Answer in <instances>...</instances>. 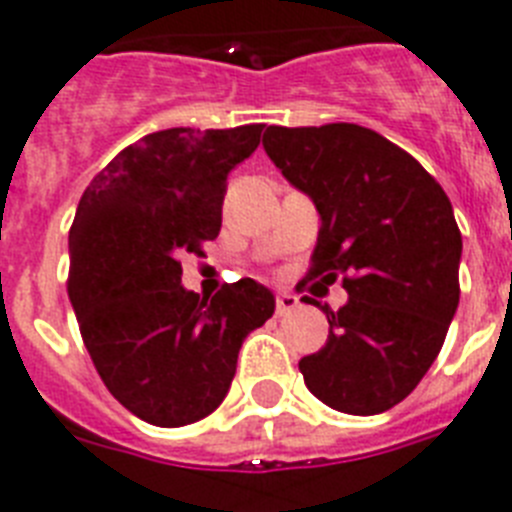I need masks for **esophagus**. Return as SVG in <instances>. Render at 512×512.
Instances as JSON below:
<instances>
[{"label":"esophagus","mask_w":512,"mask_h":512,"mask_svg":"<svg viewBox=\"0 0 512 512\" xmlns=\"http://www.w3.org/2000/svg\"><path fill=\"white\" fill-rule=\"evenodd\" d=\"M298 298L293 293H277V317H288L290 312H296Z\"/></svg>","instance_id":"esophagus-1"}]
</instances>
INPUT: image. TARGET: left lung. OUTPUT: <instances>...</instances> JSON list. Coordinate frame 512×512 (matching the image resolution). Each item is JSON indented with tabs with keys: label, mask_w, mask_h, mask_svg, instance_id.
Instances as JSON below:
<instances>
[{
	"label": "left lung",
	"mask_w": 512,
	"mask_h": 512,
	"mask_svg": "<svg viewBox=\"0 0 512 512\" xmlns=\"http://www.w3.org/2000/svg\"><path fill=\"white\" fill-rule=\"evenodd\" d=\"M264 150L322 219L309 280L343 277L327 343L298 362L306 388L346 415L415 391L460 304L463 237L441 185L402 147L357 124L269 126Z\"/></svg>",
	"instance_id": "1"
}]
</instances>
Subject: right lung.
<instances>
[{
  "instance_id": "right-lung-1",
  "label": "right lung",
  "mask_w": 512,
  "mask_h": 512,
  "mask_svg": "<svg viewBox=\"0 0 512 512\" xmlns=\"http://www.w3.org/2000/svg\"><path fill=\"white\" fill-rule=\"evenodd\" d=\"M261 129L147 134L79 200L68 296L102 383L145 423L179 428L211 415L245 335L275 314L272 290L251 277L200 298L179 264L219 235L227 174L259 147Z\"/></svg>"
}]
</instances>
